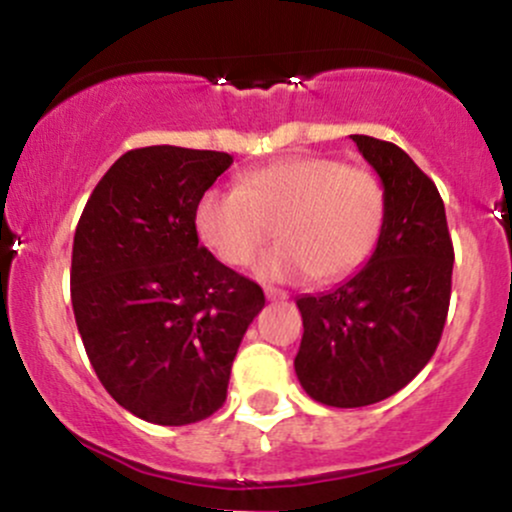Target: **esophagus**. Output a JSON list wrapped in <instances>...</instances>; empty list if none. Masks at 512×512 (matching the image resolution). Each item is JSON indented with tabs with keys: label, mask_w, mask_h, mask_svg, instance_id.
Returning a JSON list of instances; mask_svg holds the SVG:
<instances>
[{
	"label": "esophagus",
	"mask_w": 512,
	"mask_h": 512,
	"mask_svg": "<svg viewBox=\"0 0 512 512\" xmlns=\"http://www.w3.org/2000/svg\"><path fill=\"white\" fill-rule=\"evenodd\" d=\"M264 296H267L269 301H286V298H289V293H286L284 289H274V286H267V289H264Z\"/></svg>",
	"instance_id": "34e87169"
}]
</instances>
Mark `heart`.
<instances>
[{"label": "heart", "mask_w": 512, "mask_h": 512, "mask_svg": "<svg viewBox=\"0 0 512 512\" xmlns=\"http://www.w3.org/2000/svg\"><path fill=\"white\" fill-rule=\"evenodd\" d=\"M385 221L378 178L327 156H293L245 173L240 190L204 192L195 209L202 245L228 267L257 262L262 279L322 284L351 276L368 260Z\"/></svg>", "instance_id": "obj_1"}]
</instances>
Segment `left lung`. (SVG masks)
<instances>
[{"mask_svg":"<svg viewBox=\"0 0 512 512\" xmlns=\"http://www.w3.org/2000/svg\"><path fill=\"white\" fill-rule=\"evenodd\" d=\"M383 182L385 221L368 264L337 289L296 301V375L327 407L387 399L436 354L450 305L455 250L440 192L399 146L351 134Z\"/></svg>","mask_w":512,"mask_h":512,"instance_id":"left-lung-1","label":"left lung"}]
</instances>
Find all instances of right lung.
<instances>
[{
    "label": "right lung",
    "instance_id": "obj_1",
    "mask_svg": "<svg viewBox=\"0 0 512 512\" xmlns=\"http://www.w3.org/2000/svg\"><path fill=\"white\" fill-rule=\"evenodd\" d=\"M233 163L223 151L122 154L74 233L72 305L108 395L139 419L185 426L226 402L233 358L264 308L255 281L199 245L195 209Z\"/></svg>",
    "mask_w": 512,
    "mask_h": 512
}]
</instances>
